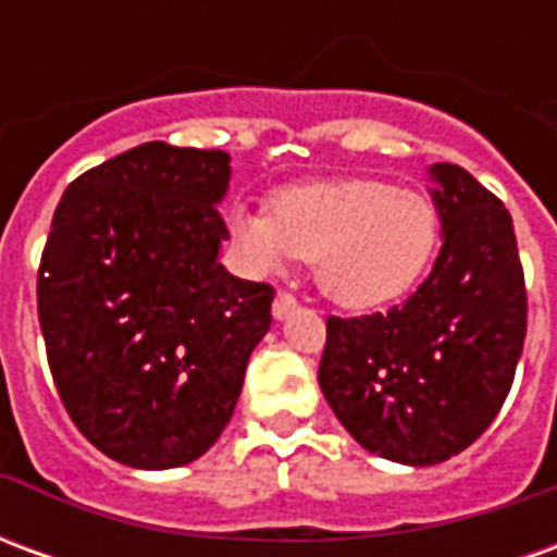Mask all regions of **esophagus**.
<instances>
[{"mask_svg": "<svg viewBox=\"0 0 557 557\" xmlns=\"http://www.w3.org/2000/svg\"><path fill=\"white\" fill-rule=\"evenodd\" d=\"M292 310H295V298H292L289 292H277V298H274V307H271L274 319H286Z\"/></svg>", "mask_w": 557, "mask_h": 557, "instance_id": "esophagus-1", "label": "esophagus"}]
</instances>
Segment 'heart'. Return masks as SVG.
Masks as SVG:
<instances>
[{
	"label": "heart",
	"instance_id": "heart-1",
	"mask_svg": "<svg viewBox=\"0 0 557 557\" xmlns=\"http://www.w3.org/2000/svg\"><path fill=\"white\" fill-rule=\"evenodd\" d=\"M226 223L247 265L315 262L322 292L349 310L403 298L438 244L430 196L370 178L283 187L271 196V214L235 206Z\"/></svg>",
	"mask_w": 557,
	"mask_h": 557
}]
</instances>
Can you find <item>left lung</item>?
I'll return each instance as SVG.
<instances>
[{"label":"left lung","instance_id":"8db88e82","mask_svg":"<svg viewBox=\"0 0 557 557\" xmlns=\"http://www.w3.org/2000/svg\"><path fill=\"white\" fill-rule=\"evenodd\" d=\"M442 250L387 313L327 315L319 385L351 438L406 466L474 444L513 385L528 325L510 211L456 163L432 166Z\"/></svg>","mask_w":557,"mask_h":557}]
</instances>
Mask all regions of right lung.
Wrapping results in <instances>:
<instances>
[{"label":"right lung","instance_id":"1","mask_svg":"<svg viewBox=\"0 0 557 557\" xmlns=\"http://www.w3.org/2000/svg\"><path fill=\"white\" fill-rule=\"evenodd\" d=\"M220 148L143 143L67 184L38 265L55 391L101 454L194 462L230 423L274 289L218 262Z\"/></svg>","mask_w":557,"mask_h":557}]
</instances>
